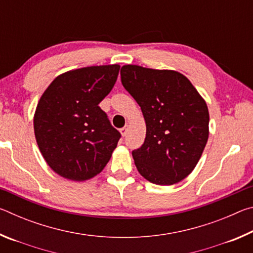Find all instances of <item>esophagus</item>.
<instances>
[{"instance_id":"1","label":"esophagus","mask_w":253,"mask_h":253,"mask_svg":"<svg viewBox=\"0 0 253 253\" xmlns=\"http://www.w3.org/2000/svg\"><path fill=\"white\" fill-rule=\"evenodd\" d=\"M121 132H122L123 136H126V134H127V127H123L122 129H121Z\"/></svg>"}]
</instances>
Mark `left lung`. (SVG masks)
Listing matches in <instances>:
<instances>
[{"label":"left lung","mask_w":253,"mask_h":253,"mask_svg":"<svg viewBox=\"0 0 253 253\" xmlns=\"http://www.w3.org/2000/svg\"><path fill=\"white\" fill-rule=\"evenodd\" d=\"M121 77L146 122L145 142L131 153L137 169L157 185L181 182L194 169L209 138L204 99L177 71L127 65Z\"/></svg>","instance_id":"obj_1"}]
</instances>
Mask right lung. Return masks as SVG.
<instances>
[{
	"instance_id": "right-lung-1",
	"label": "right lung",
	"mask_w": 253,
	"mask_h": 253,
	"mask_svg": "<svg viewBox=\"0 0 253 253\" xmlns=\"http://www.w3.org/2000/svg\"><path fill=\"white\" fill-rule=\"evenodd\" d=\"M119 69L110 65L65 72L41 96L34 135L42 156L60 176L85 181L109 162L122 135L99 102L113 89Z\"/></svg>"
}]
</instances>
